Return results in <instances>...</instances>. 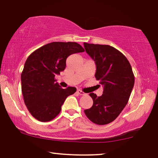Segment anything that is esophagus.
<instances>
[{
    "instance_id": "34e87169",
    "label": "esophagus",
    "mask_w": 158,
    "mask_h": 158,
    "mask_svg": "<svg viewBox=\"0 0 158 158\" xmlns=\"http://www.w3.org/2000/svg\"><path fill=\"white\" fill-rule=\"evenodd\" d=\"M77 93H78L79 95H85V93L83 92V91L81 90H77Z\"/></svg>"
}]
</instances>
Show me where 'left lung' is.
I'll return each mask as SVG.
<instances>
[{"mask_svg":"<svg viewBox=\"0 0 158 158\" xmlns=\"http://www.w3.org/2000/svg\"><path fill=\"white\" fill-rule=\"evenodd\" d=\"M83 44L86 52L95 63V78L103 86L101 96L89 94L93 105L85 110V114L95 124H108L118 118L128 102L135 83L132 67L126 57L115 48Z\"/></svg>","mask_w":158,"mask_h":158,"instance_id":"1","label":"left lung"}]
</instances>
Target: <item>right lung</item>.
<instances>
[{
	"label": "right lung",
	"mask_w": 158,
	"mask_h": 158,
	"mask_svg": "<svg viewBox=\"0 0 158 158\" xmlns=\"http://www.w3.org/2000/svg\"><path fill=\"white\" fill-rule=\"evenodd\" d=\"M84 51L75 42H52L27 58L21 73L22 93L27 108L36 120H52L60 113L68 96L75 93L74 87L61 88L55 76L65 70L68 56Z\"/></svg>",
	"instance_id": "right-lung-1"
}]
</instances>
